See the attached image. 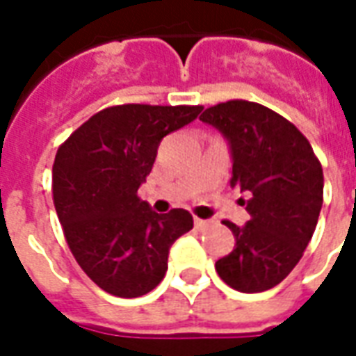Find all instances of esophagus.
I'll use <instances>...</instances> for the list:
<instances>
[{
	"instance_id": "1",
	"label": "esophagus",
	"mask_w": 356,
	"mask_h": 356,
	"mask_svg": "<svg viewBox=\"0 0 356 356\" xmlns=\"http://www.w3.org/2000/svg\"><path fill=\"white\" fill-rule=\"evenodd\" d=\"M208 225H209V221H206V219H198V217L194 219V227H196L198 231H204V229H208Z\"/></svg>"
}]
</instances>
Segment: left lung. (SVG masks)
<instances>
[{
    "mask_svg": "<svg viewBox=\"0 0 356 356\" xmlns=\"http://www.w3.org/2000/svg\"><path fill=\"white\" fill-rule=\"evenodd\" d=\"M200 120L229 143L231 185L252 194L250 221L242 227L225 221L236 244L216 263L217 275L244 293L270 290L313 238L324 191L321 162L296 125L257 102H221Z\"/></svg>",
    "mask_w": 356,
    "mask_h": 356,
    "instance_id": "obj_1",
    "label": "left lung"
}]
</instances>
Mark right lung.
<instances>
[{
  "mask_svg": "<svg viewBox=\"0 0 356 356\" xmlns=\"http://www.w3.org/2000/svg\"><path fill=\"white\" fill-rule=\"evenodd\" d=\"M202 106L122 104L91 116L60 145L53 202L83 273L118 298L154 290L173 242L193 229L186 209L156 213L137 196L160 140L194 122Z\"/></svg>",
  "mask_w": 356,
  "mask_h": 356,
  "instance_id": "right-lung-1",
  "label": "right lung"
}]
</instances>
